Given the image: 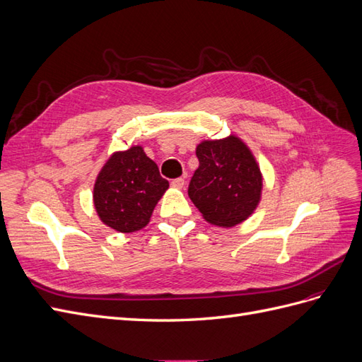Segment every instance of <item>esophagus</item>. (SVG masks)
<instances>
[{
  "instance_id": "1",
  "label": "esophagus",
  "mask_w": 362,
  "mask_h": 362,
  "mask_svg": "<svg viewBox=\"0 0 362 362\" xmlns=\"http://www.w3.org/2000/svg\"><path fill=\"white\" fill-rule=\"evenodd\" d=\"M172 187H175V189H184V185H185V181H184V178H175V180H172Z\"/></svg>"
}]
</instances>
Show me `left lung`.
<instances>
[{
	"mask_svg": "<svg viewBox=\"0 0 362 362\" xmlns=\"http://www.w3.org/2000/svg\"><path fill=\"white\" fill-rule=\"evenodd\" d=\"M199 168L189 184V196L206 222L231 228L255 211L262 175L250 149L237 136L204 140L196 146Z\"/></svg>",
	"mask_w": 362,
	"mask_h": 362,
	"instance_id": "8db88e82",
	"label": "left lung"
}]
</instances>
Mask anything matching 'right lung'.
I'll use <instances>...</instances> for the list:
<instances>
[{"mask_svg": "<svg viewBox=\"0 0 362 362\" xmlns=\"http://www.w3.org/2000/svg\"><path fill=\"white\" fill-rule=\"evenodd\" d=\"M169 189L157 164L141 146L112 154L93 187L95 210L101 221L119 233H136L149 223L152 211Z\"/></svg>", "mask_w": 362, "mask_h": 362, "instance_id": "add662e5", "label": "right lung"}]
</instances>
